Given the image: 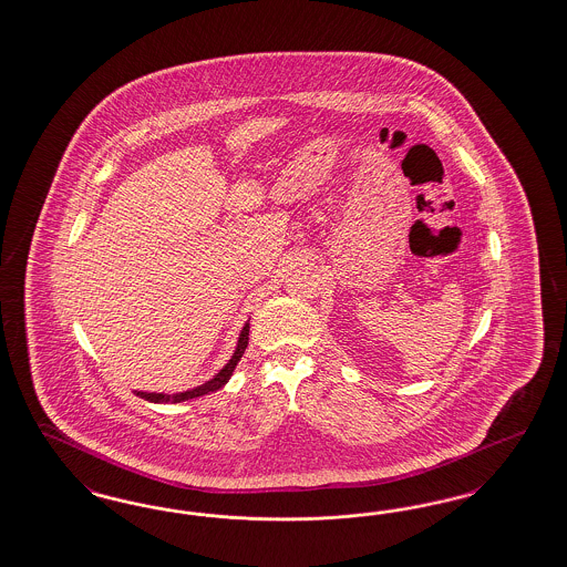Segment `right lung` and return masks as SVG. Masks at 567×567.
Listing matches in <instances>:
<instances>
[{
  "label": "right lung",
  "instance_id": "obj_1",
  "mask_svg": "<svg viewBox=\"0 0 567 567\" xmlns=\"http://www.w3.org/2000/svg\"><path fill=\"white\" fill-rule=\"evenodd\" d=\"M247 346H249V322L245 324V329H243V333H240V338H238L236 352H234V357L229 359V363H227L226 367H224V369L213 378V380H208L206 384L198 385V388H194V390H185V392H179V394L136 392V396L145 399V401H150V403H182V401H189V399H196V396H204V394H208V392H215V390H219L221 385L227 384V380L231 378V373H234L236 364H238V361L243 359V354H245Z\"/></svg>",
  "mask_w": 567,
  "mask_h": 567
}]
</instances>
